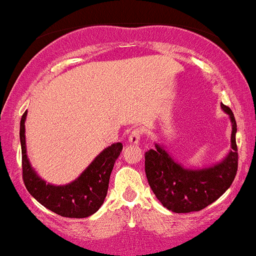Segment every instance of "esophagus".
<instances>
[{
  "mask_svg": "<svg viewBox=\"0 0 256 256\" xmlns=\"http://www.w3.org/2000/svg\"><path fill=\"white\" fill-rule=\"evenodd\" d=\"M140 137H142V130L140 128H134L130 132V136H128V142L137 144V143H140Z\"/></svg>",
  "mask_w": 256,
  "mask_h": 256,
  "instance_id": "esophagus-1",
  "label": "esophagus"
}]
</instances>
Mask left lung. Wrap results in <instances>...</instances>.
I'll use <instances>...</instances> for the list:
<instances>
[{
    "label": "left lung",
    "mask_w": 256,
    "mask_h": 256,
    "mask_svg": "<svg viewBox=\"0 0 256 256\" xmlns=\"http://www.w3.org/2000/svg\"><path fill=\"white\" fill-rule=\"evenodd\" d=\"M222 108L230 116L232 122V150L218 165L198 171L183 168L158 144H155V150L150 149L146 152L148 183L167 210L174 213L198 212L216 201L236 177L238 167L236 119L228 106L222 104Z\"/></svg>",
    "instance_id": "obj_1"
}]
</instances>
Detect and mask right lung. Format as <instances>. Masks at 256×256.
Listing matches in <instances>:
<instances>
[{
    "instance_id": "add662e5",
    "label": "right lung",
    "mask_w": 256,
    "mask_h": 256,
    "mask_svg": "<svg viewBox=\"0 0 256 256\" xmlns=\"http://www.w3.org/2000/svg\"><path fill=\"white\" fill-rule=\"evenodd\" d=\"M26 114L20 120V143L22 180L28 192L44 207L66 218H86L98 212L107 195L112 170L122 150V143L106 148L71 184L54 186L38 177L28 162L25 146Z\"/></svg>"
}]
</instances>
